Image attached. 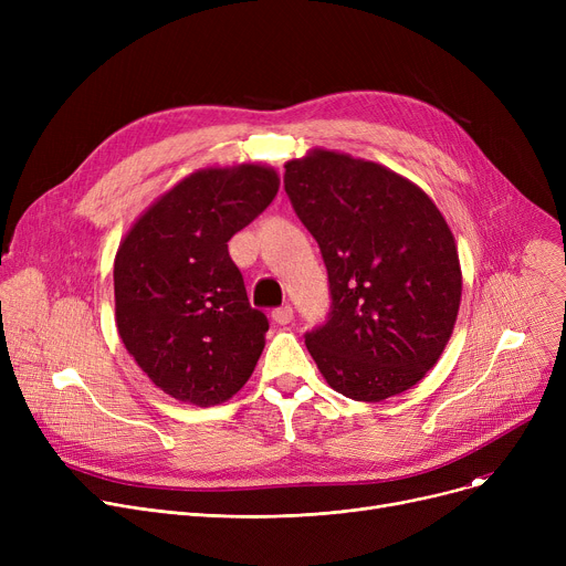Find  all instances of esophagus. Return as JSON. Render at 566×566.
<instances>
[{
  "instance_id": "esophagus-1",
  "label": "esophagus",
  "mask_w": 566,
  "mask_h": 566,
  "mask_svg": "<svg viewBox=\"0 0 566 566\" xmlns=\"http://www.w3.org/2000/svg\"><path fill=\"white\" fill-rule=\"evenodd\" d=\"M273 321L280 325H286L293 321V307L291 305H282L277 310H273Z\"/></svg>"
}]
</instances>
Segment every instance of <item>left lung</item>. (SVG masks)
<instances>
[{
  "label": "left lung",
  "instance_id": "left-lung-1",
  "mask_svg": "<svg viewBox=\"0 0 566 566\" xmlns=\"http://www.w3.org/2000/svg\"><path fill=\"white\" fill-rule=\"evenodd\" d=\"M284 169L328 268V321L305 335L318 371L355 401L410 390L448 346L461 305L448 222L422 188L378 163L314 148Z\"/></svg>",
  "mask_w": 566,
  "mask_h": 566
}]
</instances>
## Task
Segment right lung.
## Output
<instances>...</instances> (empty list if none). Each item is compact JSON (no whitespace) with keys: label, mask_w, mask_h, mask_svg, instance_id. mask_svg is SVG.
<instances>
[{"label":"right lung","mask_w":566,"mask_h":566,"mask_svg":"<svg viewBox=\"0 0 566 566\" xmlns=\"http://www.w3.org/2000/svg\"><path fill=\"white\" fill-rule=\"evenodd\" d=\"M277 190L280 176L265 165L199 169L148 206L118 245V335L178 401L222 403L256 367L268 318L250 305L227 243Z\"/></svg>","instance_id":"add662e5"}]
</instances>
